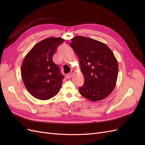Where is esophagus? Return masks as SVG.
<instances>
[{"mask_svg": "<svg viewBox=\"0 0 145 145\" xmlns=\"http://www.w3.org/2000/svg\"><path fill=\"white\" fill-rule=\"evenodd\" d=\"M74 73V71H73V70H71V71L70 73H68V74H67V76H66V77H67V78H71V77L72 76V75Z\"/></svg>", "mask_w": 145, "mask_h": 145, "instance_id": "obj_1", "label": "esophagus"}]
</instances>
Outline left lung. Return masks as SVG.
Listing matches in <instances>:
<instances>
[{
  "instance_id": "left-lung-1",
  "label": "left lung",
  "mask_w": 145,
  "mask_h": 145,
  "mask_svg": "<svg viewBox=\"0 0 145 145\" xmlns=\"http://www.w3.org/2000/svg\"><path fill=\"white\" fill-rule=\"evenodd\" d=\"M70 46L80 61L84 76L80 94L93 102L107 97L114 90L118 65L112 51L105 43L83 36H75Z\"/></svg>"
}]
</instances>
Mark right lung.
I'll list each match as a JSON object with an SVG mask.
<instances>
[{"label": "right lung", "instance_id": "right-lung-1", "mask_svg": "<svg viewBox=\"0 0 145 145\" xmlns=\"http://www.w3.org/2000/svg\"><path fill=\"white\" fill-rule=\"evenodd\" d=\"M60 37L44 39L35 45L25 56L21 75L26 88L35 98L48 100L58 93L64 76L52 61L57 47L64 42Z\"/></svg>", "mask_w": 145, "mask_h": 145}]
</instances>
